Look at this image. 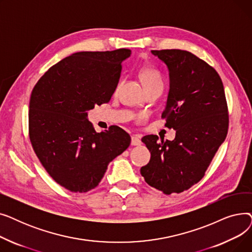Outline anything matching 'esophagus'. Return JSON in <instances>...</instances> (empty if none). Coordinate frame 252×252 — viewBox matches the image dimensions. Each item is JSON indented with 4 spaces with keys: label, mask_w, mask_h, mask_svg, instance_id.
I'll use <instances>...</instances> for the list:
<instances>
[{
    "label": "esophagus",
    "mask_w": 252,
    "mask_h": 252,
    "mask_svg": "<svg viewBox=\"0 0 252 252\" xmlns=\"http://www.w3.org/2000/svg\"><path fill=\"white\" fill-rule=\"evenodd\" d=\"M141 136L140 135H133L131 136V141H130V144L133 145V146H139V145H141Z\"/></svg>",
    "instance_id": "1"
}]
</instances>
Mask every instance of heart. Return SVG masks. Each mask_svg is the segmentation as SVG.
<instances>
[{
  "label": "heart",
  "mask_w": 252,
  "mask_h": 252,
  "mask_svg": "<svg viewBox=\"0 0 252 252\" xmlns=\"http://www.w3.org/2000/svg\"><path fill=\"white\" fill-rule=\"evenodd\" d=\"M140 76H141V81L145 88L152 86V85H157V84L162 85L160 73L155 69H151V68L144 69L141 72Z\"/></svg>",
  "instance_id": "obj_1"
}]
</instances>
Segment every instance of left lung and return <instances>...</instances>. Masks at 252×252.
Wrapping results in <instances>:
<instances>
[{
  "mask_svg": "<svg viewBox=\"0 0 252 252\" xmlns=\"http://www.w3.org/2000/svg\"><path fill=\"white\" fill-rule=\"evenodd\" d=\"M167 67L169 90L162 117L176 130L173 141L142 138L151 153L141 175L164 194L181 193L199 182L228 133V107L215 68L191 52L151 51Z\"/></svg>",
  "mask_w": 252,
  "mask_h": 252,
  "instance_id": "8db88e82",
  "label": "left lung"
}]
</instances>
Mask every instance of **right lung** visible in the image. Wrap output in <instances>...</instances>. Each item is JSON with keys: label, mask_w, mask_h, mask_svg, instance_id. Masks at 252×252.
<instances>
[{"label": "right lung", "mask_w": 252, "mask_h": 252, "mask_svg": "<svg viewBox=\"0 0 252 252\" xmlns=\"http://www.w3.org/2000/svg\"><path fill=\"white\" fill-rule=\"evenodd\" d=\"M129 56L127 49L74 53L53 65L32 90L33 150L53 180L71 192L96 188L108 164L129 146L123 128L97 133L88 119L95 105L110 101Z\"/></svg>", "instance_id": "right-lung-1"}]
</instances>
